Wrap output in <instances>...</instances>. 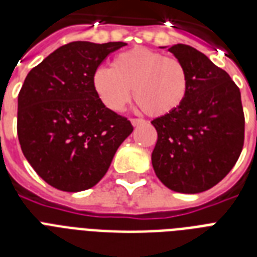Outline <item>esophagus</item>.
Returning a JSON list of instances; mask_svg holds the SVG:
<instances>
[{
	"label": "esophagus",
	"mask_w": 257,
	"mask_h": 257,
	"mask_svg": "<svg viewBox=\"0 0 257 257\" xmlns=\"http://www.w3.org/2000/svg\"><path fill=\"white\" fill-rule=\"evenodd\" d=\"M131 122H132L133 126H137V125L144 124L145 120H143V118H131Z\"/></svg>",
	"instance_id": "34e87169"
}]
</instances>
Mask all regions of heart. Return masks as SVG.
I'll return each instance as SVG.
<instances>
[{"mask_svg":"<svg viewBox=\"0 0 257 257\" xmlns=\"http://www.w3.org/2000/svg\"><path fill=\"white\" fill-rule=\"evenodd\" d=\"M92 84L102 104L118 112L133 98L147 114L161 117L179 109L189 89V73L183 62L149 48H133L113 58L112 68L93 72Z\"/></svg>","mask_w":257,"mask_h":257,"instance_id":"b5f03b06","label":"heart"}]
</instances>
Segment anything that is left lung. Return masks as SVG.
I'll list each match as a JSON object with an SVG mask.
<instances>
[{
  "label": "left lung",
  "instance_id": "1",
  "mask_svg": "<svg viewBox=\"0 0 257 257\" xmlns=\"http://www.w3.org/2000/svg\"><path fill=\"white\" fill-rule=\"evenodd\" d=\"M168 50L187 66L189 89L179 109L152 121L157 131L152 165L169 189L199 193L220 183L241 153V96L229 74L201 52L184 44Z\"/></svg>",
  "mask_w": 257,
  "mask_h": 257
}]
</instances>
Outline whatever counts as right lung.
<instances>
[{
  "mask_svg": "<svg viewBox=\"0 0 257 257\" xmlns=\"http://www.w3.org/2000/svg\"><path fill=\"white\" fill-rule=\"evenodd\" d=\"M125 42L74 41L34 66L18 93L22 153L44 181L65 192L94 187L108 172L131 121L106 108L93 72Z\"/></svg>",
  "mask_w": 257,
  "mask_h": 257,
  "instance_id": "obj_1",
  "label": "right lung"
}]
</instances>
